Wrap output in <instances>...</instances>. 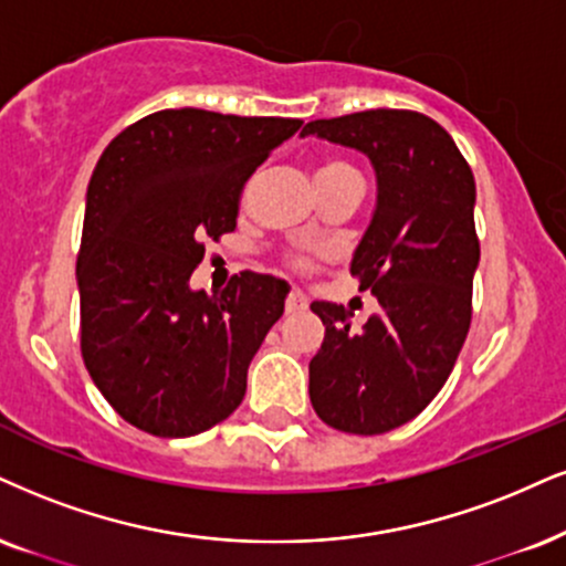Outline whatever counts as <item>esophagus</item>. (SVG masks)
<instances>
[{
  "label": "esophagus",
  "instance_id": "esophagus-1",
  "mask_svg": "<svg viewBox=\"0 0 566 566\" xmlns=\"http://www.w3.org/2000/svg\"><path fill=\"white\" fill-rule=\"evenodd\" d=\"M306 310V296L302 291H291L289 298H285V315H298V312Z\"/></svg>",
  "mask_w": 566,
  "mask_h": 566
}]
</instances>
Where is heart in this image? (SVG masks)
<instances>
[{
  "label": "heart",
  "mask_w": 566,
  "mask_h": 566,
  "mask_svg": "<svg viewBox=\"0 0 566 566\" xmlns=\"http://www.w3.org/2000/svg\"><path fill=\"white\" fill-rule=\"evenodd\" d=\"M346 176H357V170H354L352 165L340 163V159H331V163L319 165L317 184H327V180H338ZM291 264H294V268H306V260H291Z\"/></svg>",
  "instance_id": "heart-1"
}]
</instances>
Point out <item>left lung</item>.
I'll use <instances>...</instances> for the list:
<instances>
[{
    "instance_id": "left-lung-1",
    "label": "left lung",
    "mask_w": 566,
    "mask_h": 566,
    "mask_svg": "<svg viewBox=\"0 0 566 566\" xmlns=\"http://www.w3.org/2000/svg\"><path fill=\"white\" fill-rule=\"evenodd\" d=\"M302 136L352 146L378 178L352 275L380 312L352 331L346 306L312 302L325 338L310 361V399L331 428L380 436L436 399L464 346L480 262L475 178L441 125L411 109L312 120Z\"/></svg>"
}]
</instances>
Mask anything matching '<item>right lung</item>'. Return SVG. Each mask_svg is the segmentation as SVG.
<instances>
[{
  "instance_id": "obj_1",
  "label": "right lung",
  "mask_w": 566,
  "mask_h": 566,
  "mask_svg": "<svg viewBox=\"0 0 566 566\" xmlns=\"http://www.w3.org/2000/svg\"><path fill=\"white\" fill-rule=\"evenodd\" d=\"M298 128L294 117L163 109L102 151L75 264L81 354L134 428L188 438L243 401L289 283L247 270L209 296L188 281L205 260L201 241L235 230L243 184Z\"/></svg>"
}]
</instances>
